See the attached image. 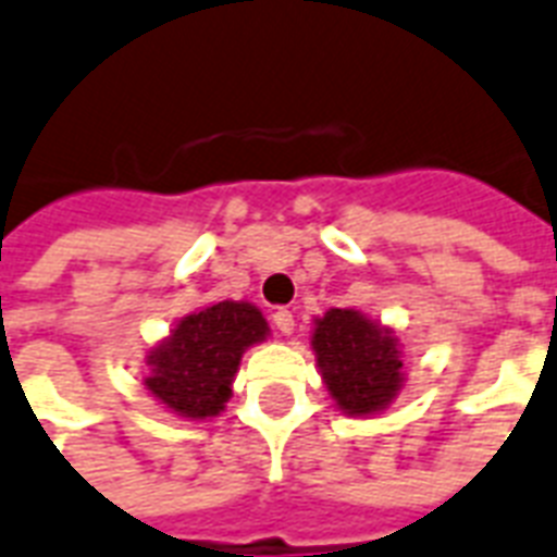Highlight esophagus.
Segmentation results:
<instances>
[{
	"label": "esophagus",
	"mask_w": 557,
	"mask_h": 557,
	"mask_svg": "<svg viewBox=\"0 0 557 557\" xmlns=\"http://www.w3.org/2000/svg\"><path fill=\"white\" fill-rule=\"evenodd\" d=\"M271 321H274V326H277L280 333H292L295 330V315L288 312V309H277L274 315H271Z\"/></svg>",
	"instance_id": "34e87169"
}]
</instances>
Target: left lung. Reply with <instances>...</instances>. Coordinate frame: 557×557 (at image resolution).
<instances>
[{
	"instance_id": "left-lung-1",
	"label": "left lung",
	"mask_w": 557,
	"mask_h": 557,
	"mask_svg": "<svg viewBox=\"0 0 557 557\" xmlns=\"http://www.w3.org/2000/svg\"><path fill=\"white\" fill-rule=\"evenodd\" d=\"M312 350L326 392L345 414H373L397 397L403 362L388 326L368 321L356 309H330L315 321Z\"/></svg>"
}]
</instances>
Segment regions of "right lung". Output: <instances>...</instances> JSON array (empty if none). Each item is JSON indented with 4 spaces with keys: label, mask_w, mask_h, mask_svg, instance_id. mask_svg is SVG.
Returning a JSON list of instances; mask_svg holds the SVG:
<instances>
[{
    "label": "right lung",
    "mask_w": 557,
    "mask_h": 557,
    "mask_svg": "<svg viewBox=\"0 0 557 557\" xmlns=\"http://www.w3.org/2000/svg\"><path fill=\"white\" fill-rule=\"evenodd\" d=\"M265 335V318L245 300H222L193 312L151 350L146 388L181 418H215L231 400L242 354Z\"/></svg>",
    "instance_id": "add662e5"
}]
</instances>
